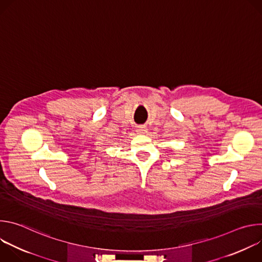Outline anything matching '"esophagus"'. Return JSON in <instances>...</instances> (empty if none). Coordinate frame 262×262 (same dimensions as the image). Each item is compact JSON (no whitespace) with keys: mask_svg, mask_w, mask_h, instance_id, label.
I'll return each mask as SVG.
<instances>
[{"mask_svg":"<svg viewBox=\"0 0 262 262\" xmlns=\"http://www.w3.org/2000/svg\"><path fill=\"white\" fill-rule=\"evenodd\" d=\"M136 132H137V134H140V135H142V134H145V133L147 132V127H146L145 125H140V126H137V128H136Z\"/></svg>","mask_w":262,"mask_h":262,"instance_id":"34e87169","label":"esophagus"}]
</instances>
